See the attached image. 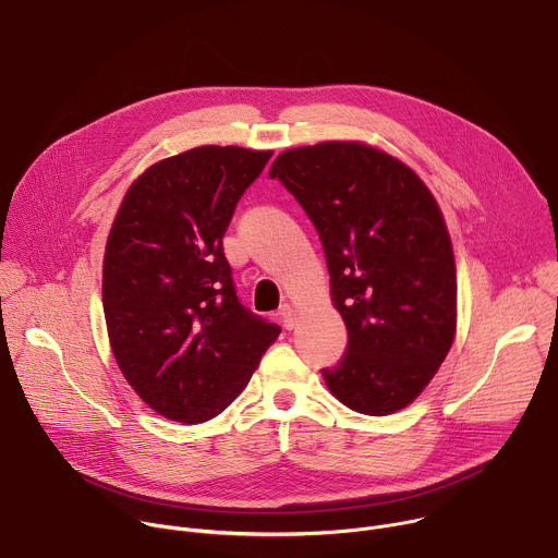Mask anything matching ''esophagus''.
Segmentation results:
<instances>
[{"mask_svg":"<svg viewBox=\"0 0 558 558\" xmlns=\"http://www.w3.org/2000/svg\"><path fill=\"white\" fill-rule=\"evenodd\" d=\"M278 315H280L282 327H284L287 331H291V329L295 327V323H298V311H295L293 304H282L280 311H278Z\"/></svg>","mask_w":558,"mask_h":558,"instance_id":"34e87169","label":"esophagus"}]
</instances>
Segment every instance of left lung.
<instances>
[{
  "mask_svg": "<svg viewBox=\"0 0 558 558\" xmlns=\"http://www.w3.org/2000/svg\"><path fill=\"white\" fill-rule=\"evenodd\" d=\"M302 205L327 256L347 353L323 368L355 413L415 402L457 331V269L441 209L400 158L360 141L282 151L271 170Z\"/></svg>",
  "mask_w": 558,
  "mask_h": 558,
  "instance_id": "8db88e82",
  "label": "left lung"
}]
</instances>
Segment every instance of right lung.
Wrapping results in <instances>:
<instances>
[{
  "instance_id": "add662e5",
  "label": "right lung",
  "mask_w": 558,
  "mask_h": 558,
  "mask_svg": "<svg viewBox=\"0 0 558 558\" xmlns=\"http://www.w3.org/2000/svg\"><path fill=\"white\" fill-rule=\"evenodd\" d=\"M274 151L201 145L149 166L125 192L104 256L114 360L141 400L172 422L222 413L280 327L235 295L222 235Z\"/></svg>"
}]
</instances>
